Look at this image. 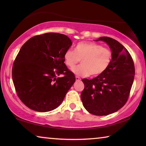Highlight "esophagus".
<instances>
[{
  "label": "esophagus",
  "mask_w": 146,
  "mask_h": 146,
  "mask_svg": "<svg viewBox=\"0 0 146 146\" xmlns=\"http://www.w3.org/2000/svg\"><path fill=\"white\" fill-rule=\"evenodd\" d=\"M75 78H76V81H80V80H81V78H80V77H78V76H75Z\"/></svg>",
  "instance_id": "obj_1"
}]
</instances>
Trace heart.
<instances>
[{
    "label": "heart",
    "mask_w": 146,
    "mask_h": 146,
    "mask_svg": "<svg viewBox=\"0 0 146 146\" xmlns=\"http://www.w3.org/2000/svg\"><path fill=\"white\" fill-rule=\"evenodd\" d=\"M111 57L110 49L90 42H78L75 51L68 49L64 54V62L70 69L81 59L82 64L72 70L74 74L80 76L101 75L109 67Z\"/></svg>",
    "instance_id": "heart-1"
}]
</instances>
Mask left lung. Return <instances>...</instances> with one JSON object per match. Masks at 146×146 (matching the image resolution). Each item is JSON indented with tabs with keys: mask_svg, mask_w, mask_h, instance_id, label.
Listing matches in <instances>:
<instances>
[{
	"mask_svg": "<svg viewBox=\"0 0 146 146\" xmlns=\"http://www.w3.org/2000/svg\"><path fill=\"white\" fill-rule=\"evenodd\" d=\"M111 49V60L104 72L91 80L83 78L81 93L84 107L91 114L104 116L115 113L127 101L135 76L134 62L129 53L117 40L102 36Z\"/></svg>",
	"mask_w": 146,
	"mask_h": 146,
	"instance_id": "1",
	"label": "left lung"
}]
</instances>
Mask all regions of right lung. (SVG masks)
Here are the masks:
<instances>
[{"instance_id": "add662e5", "label": "right lung", "mask_w": 146, "mask_h": 146, "mask_svg": "<svg viewBox=\"0 0 146 146\" xmlns=\"http://www.w3.org/2000/svg\"><path fill=\"white\" fill-rule=\"evenodd\" d=\"M71 45L65 35L47 33L31 37L22 46L14 61L12 78L17 95L27 107L48 112L63 102L76 80L64 60ZM62 74L63 77L58 78Z\"/></svg>"}]
</instances>
